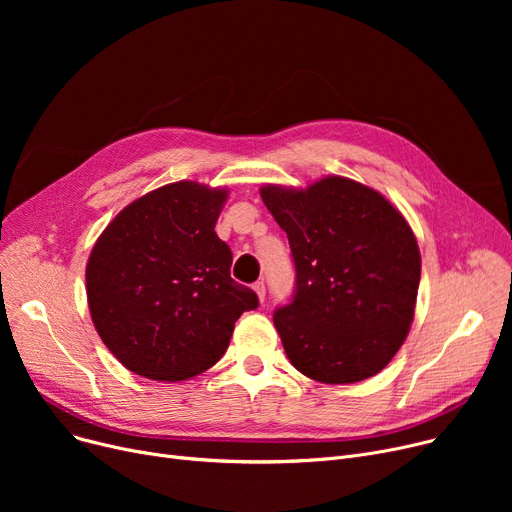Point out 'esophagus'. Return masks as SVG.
Listing matches in <instances>:
<instances>
[{"label":"esophagus","mask_w":512,"mask_h":512,"mask_svg":"<svg viewBox=\"0 0 512 512\" xmlns=\"http://www.w3.org/2000/svg\"><path fill=\"white\" fill-rule=\"evenodd\" d=\"M253 290L257 292V297H259V301L263 303V301H265V284H263V282H255Z\"/></svg>","instance_id":"obj_1"}]
</instances>
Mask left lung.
<instances>
[{
	"label": "left lung",
	"mask_w": 512,
	"mask_h": 512,
	"mask_svg": "<svg viewBox=\"0 0 512 512\" xmlns=\"http://www.w3.org/2000/svg\"><path fill=\"white\" fill-rule=\"evenodd\" d=\"M261 199L292 251V301L274 313L290 363L321 384L382 371L415 315L421 255L407 220L378 191L342 176L305 191L267 184Z\"/></svg>",
	"instance_id": "obj_1"
}]
</instances>
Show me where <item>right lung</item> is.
<instances>
[{"instance_id": "1", "label": "right lung", "mask_w": 512, "mask_h": 512, "mask_svg": "<svg viewBox=\"0 0 512 512\" xmlns=\"http://www.w3.org/2000/svg\"><path fill=\"white\" fill-rule=\"evenodd\" d=\"M226 188L182 180L126 205L97 238L87 299L97 334L132 373L180 382L218 363L259 299L230 278L215 234Z\"/></svg>"}]
</instances>
